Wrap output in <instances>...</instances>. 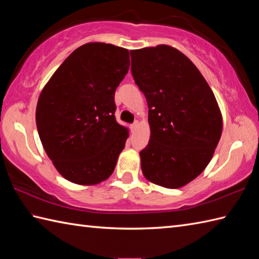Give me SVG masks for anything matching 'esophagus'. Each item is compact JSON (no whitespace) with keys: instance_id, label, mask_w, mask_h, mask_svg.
<instances>
[{"instance_id":"1","label":"esophagus","mask_w":259,"mask_h":259,"mask_svg":"<svg viewBox=\"0 0 259 259\" xmlns=\"http://www.w3.org/2000/svg\"><path fill=\"white\" fill-rule=\"evenodd\" d=\"M138 126H139V122H138V121H136L135 123H133V124L130 125V128H131V130H133V131H136L137 129H138Z\"/></svg>"}]
</instances>
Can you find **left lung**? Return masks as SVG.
<instances>
[{"label":"left lung","instance_id":"left-lung-1","mask_svg":"<svg viewBox=\"0 0 259 259\" xmlns=\"http://www.w3.org/2000/svg\"><path fill=\"white\" fill-rule=\"evenodd\" d=\"M131 72L147 99L150 140L140 151L152 184L177 189L210 162L223 133V115L207 81L183 52L159 45L131 50Z\"/></svg>","mask_w":259,"mask_h":259}]
</instances>
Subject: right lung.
Segmentation results:
<instances>
[{"mask_svg":"<svg viewBox=\"0 0 259 259\" xmlns=\"http://www.w3.org/2000/svg\"><path fill=\"white\" fill-rule=\"evenodd\" d=\"M129 51L101 42L79 47L38 97L35 121L48 157L63 178L82 186L107 180L129 137L114 118V92L128 73Z\"/></svg>","mask_w":259,"mask_h":259,"instance_id":"1","label":"right lung"}]
</instances>
